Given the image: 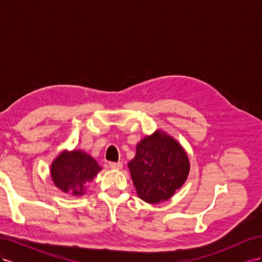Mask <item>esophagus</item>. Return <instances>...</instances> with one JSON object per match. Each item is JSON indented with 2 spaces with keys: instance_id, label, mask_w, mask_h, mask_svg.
<instances>
[{
  "instance_id": "1",
  "label": "esophagus",
  "mask_w": 262,
  "mask_h": 262,
  "mask_svg": "<svg viewBox=\"0 0 262 262\" xmlns=\"http://www.w3.org/2000/svg\"><path fill=\"white\" fill-rule=\"evenodd\" d=\"M109 167L112 169H120L122 167V163L121 162H110Z\"/></svg>"
}]
</instances>
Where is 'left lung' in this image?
<instances>
[{
  "label": "left lung",
  "mask_w": 262,
  "mask_h": 262,
  "mask_svg": "<svg viewBox=\"0 0 262 262\" xmlns=\"http://www.w3.org/2000/svg\"><path fill=\"white\" fill-rule=\"evenodd\" d=\"M128 166L138 195L147 203L168 200L184 185L190 168L184 148L163 131L142 140Z\"/></svg>",
  "instance_id": "8db88e82"
}]
</instances>
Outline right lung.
<instances>
[{"mask_svg": "<svg viewBox=\"0 0 262 262\" xmlns=\"http://www.w3.org/2000/svg\"><path fill=\"white\" fill-rule=\"evenodd\" d=\"M101 169L98 163L83 150L63 152L51 165L54 185L64 192L74 195L84 193L85 185L93 180Z\"/></svg>", "mask_w": 262, "mask_h": 262, "instance_id": "1", "label": "right lung"}]
</instances>
